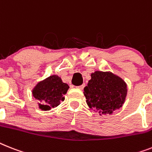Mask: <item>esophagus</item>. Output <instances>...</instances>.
<instances>
[{"mask_svg":"<svg viewBox=\"0 0 152 152\" xmlns=\"http://www.w3.org/2000/svg\"><path fill=\"white\" fill-rule=\"evenodd\" d=\"M85 84H83V85H80V86H78V88L79 89H81V90H82L84 88H85Z\"/></svg>","mask_w":152,"mask_h":152,"instance_id":"1","label":"esophagus"}]
</instances>
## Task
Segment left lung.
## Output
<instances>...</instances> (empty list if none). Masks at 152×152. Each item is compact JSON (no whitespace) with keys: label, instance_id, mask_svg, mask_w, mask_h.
Here are the masks:
<instances>
[{"label":"left lung","instance_id":"left-lung-1","mask_svg":"<svg viewBox=\"0 0 152 152\" xmlns=\"http://www.w3.org/2000/svg\"><path fill=\"white\" fill-rule=\"evenodd\" d=\"M84 88L88 106L100 115L112 114L122 107L126 96V84L111 72L95 71Z\"/></svg>","mask_w":152,"mask_h":152}]
</instances>
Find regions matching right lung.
Returning <instances> with one entry per match:
<instances>
[{
    "label": "right lung",
    "mask_w": 152,
    "mask_h": 152,
    "mask_svg": "<svg viewBox=\"0 0 152 152\" xmlns=\"http://www.w3.org/2000/svg\"><path fill=\"white\" fill-rule=\"evenodd\" d=\"M69 86L57 75H52L39 81L32 90V96L39 100V107L47 111L58 106L64 100Z\"/></svg>",
    "instance_id": "add662e5"
}]
</instances>
